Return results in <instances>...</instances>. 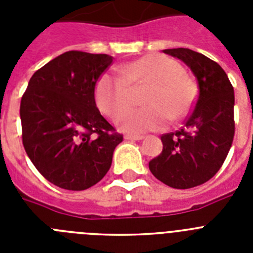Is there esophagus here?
<instances>
[{
	"instance_id": "obj_1",
	"label": "esophagus",
	"mask_w": 253,
	"mask_h": 253,
	"mask_svg": "<svg viewBox=\"0 0 253 253\" xmlns=\"http://www.w3.org/2000/svg\"><path fill=\"white\" fill-rule=\"evenodd\" d=\"M124 138L128 140H142L144 137H143V135H133V134H126Z\"/></svg>"
}]
</instances>
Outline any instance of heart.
Masks as SVG:
<instances>
[{"label": "heart", "instance_id": "1", "mask_svg": "<svg viewBox=\"0 0 253 253\" xmlns=\"http://www.w3.org/2000/svg\"><path fill=\"white\" fill-rule=\"evenodd\" d=\"M149 84L143 98L147 105L138 109L121 110L130 102L131 87ZM196 99L193 78L182 72L177 60L162 54H148L134 60L119 71H107L95 86V100L105 115L115 118L116 124L126 133L139 134L157 130L169 119L186 115Z\"/></svg>", "mask_w": 253, "mask_h": 253}]
</instances>
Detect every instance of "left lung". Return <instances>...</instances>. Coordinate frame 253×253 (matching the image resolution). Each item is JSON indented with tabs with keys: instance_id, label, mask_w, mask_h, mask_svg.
<instances>
[{
	"instance_id": "obj_1",
	"label": "left lung",
	"mask_w": 253,
	"mask_h": 253,
	"mask_svg": "<svg viewBox=\"0 0 253 253\" xmlns=\"http://www.w3.org/2000/svg\"><path fill=\"white\" fill-rule=\"evenodd\" d=\"M187 64L199 84L198 99L185 125L162 134L163 149L149 161L156 178L173 189H191L215 175L234 137V90L224 69L187 48L165 49Z\"/></svg>"
}]
</instances>
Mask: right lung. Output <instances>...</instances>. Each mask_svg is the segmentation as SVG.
Listing matches in <instances>:
<instances>
[{
	"label": "right lung",
	"instance_id": "1",
	"mask_svg": "<svg viewBox=\"0 0 253 253\" xmlns=\"http://www.w3.org/2000/svg\"><path fill=\"white\" fill-rule=\"evenodd\" d=\"M107 54L69 50L33 75L20 104L22 144L38 171L64 190H86L109 171L123 134L100 114L95 86Z\"/></svg>",
	"mask_w": 253,
	"mask_h": 253
}]
</instances>
